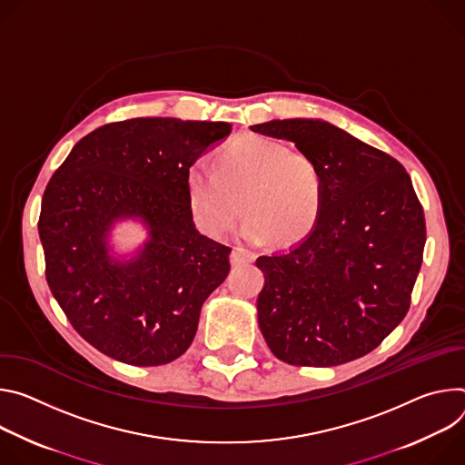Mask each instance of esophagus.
Masks as SVG:
<instances>
[{
	"label": "esophagus",
	"mask_w": 465,
	"mask_h": 465,
	"mask_svg": "<svg viewBox=\"0 0 465 465\" xmlns=\"http://www.w3.org/2000/svg\"><path fill=\"white\" fill-rule=\"evenodd\" d=\"M254 261V254L243 247H234L232 252H231V264L234 268L238 266H245V264H251Z\"/></svg>",
	"instance_id": "1"
}]
</instances>
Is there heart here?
Listing matches in <instances>:
<instances>
[{
	"instance_id": "b5f03b06",
	"label": "heart",
	"mask_w": 465,
	"mask_h": 465,
	"mask_svg": "<svg viewBox=\"0 0 465 465\" xmlns=\"http://www.w3.org/2000/svg\"><path fill=\"white\" fill-rule=\"evenodd\" d=\"M186 190L193 218L206 236H223L243 211L242 238L251 243L270 240L279 247L311 234L323 204L316 163L256 134L231 142L220 153L216 170L203 161L193 163L186 172Z\"/></svg>"
}]
</instances>
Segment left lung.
Instances as JSON below:
<instances>
[{"instance_id": "1", "label": "left lung", "mask_w": 465, "mask_h": 465, "mask_svg": "<svg viewBox=\"0 0 465 465\" xmlns=\"http://www.w3.org/2000/svg\"><path fill=\"white\" fill-rule=\"evenodd\" d=\"M251 131L293 142L323 179L314 231L256 259L268 347L308 368L371 352L404 320L423 262L425 214L410 175L388 153L323 120H272Z\"/></svg>"}]
</instances>
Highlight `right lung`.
Listing matches in <instances>:
<instances>
[{
    "label": "right lung",
    "mask_w": 465,
    "mask_h": 465,
    "mask_svg": "<svg viewBox=\"0 0 465 465\" xmlns=\"http://www.w3.org/2000/svg\"><path fill=\"white\" fill-rule=\"evenodd\" d=\"M227 122L134 118L81 138L49 179L38 220L45 281L72 327L124 364L173 362L201 306L229 275L231 247L192 220L186 172L231 134ZM150 238L129 262L108 251L120 219Z\"/></svg>",
    "instance_id": "right-lung-1"
}]
</instances>
